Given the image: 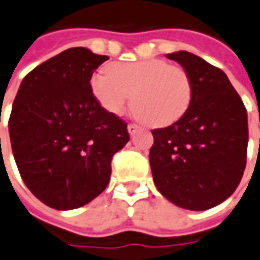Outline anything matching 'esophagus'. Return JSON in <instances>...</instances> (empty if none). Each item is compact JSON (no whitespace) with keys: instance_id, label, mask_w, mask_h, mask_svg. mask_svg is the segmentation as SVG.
<instances>
[{"instance_id":"34e87169","label":"esophagus","mask_w":260,"mask_h":260,"mask_svg":"<svg viewBox=\"0 0 260 260\" xmlns=\"http://www.w3.org/2000/svg\"><path fill=\"white\" fill-rule=\"evenodd\" d=\"M127 132H128L130 136H133V134H136L139 132V126H137V124H128V126H127Z\"/></svg>"}]
</instances>
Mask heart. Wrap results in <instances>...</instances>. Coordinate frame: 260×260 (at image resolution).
<instances>
[{
	"mask_svg": "<svg viewBox=\"0 0 260 260\" xmlns=\"http://www.w3.org/2000/svg\"><path fill=\"white\" fill-rule=\"evenodd\" d=\"M90 90L113 116L123 114L133 94L134 116L155 127L178 121L192 98L188 73L161 59L110 63L90 78Z\"/></svg>",
	"mask_w": 260,
	"mask_h": 260,
	"instance_id": "obj_1",
	"label": "heart"
}]
</instances>
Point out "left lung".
<instances>
[{
	"label": "left lung",
	"mask_w": 260,
	"mask_h": 260,
	"mask_svg": "<svg viewBox=\"0 0 260 260\" xmlns=\"http://www.w3.org/2000/svg\"><path fill=\"white\" fill-rule=\"evenodd\" d=\"M188 73L189 107L178 121L154 128L150 166L168 201L191 211L216 207L234 194L246 166L248 114L228 76L187 51L168 53Z\"/></svg>",
	"instance_id": "obj_1"
}]
</instances>
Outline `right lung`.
<instances>
[{
  "mask_svg": "<svg viewBox=\"0 0 260 260\" xmlns=\"http://www.w3.org/2000/svg\"><path fill=\"white\" fill-rule=\"evenodd\" d=\"M69 48L28 73L12 105L8 130L25 185L51 208L83 207L105 191L112 157L130 140L127 123L107 113L90 90L105 60Z\"/></svg>",
  "mask_w": 260,
  "mask_h": 260,
  "instance_id": "obj_1",
  "label": "right lung"
}]
</instances>
